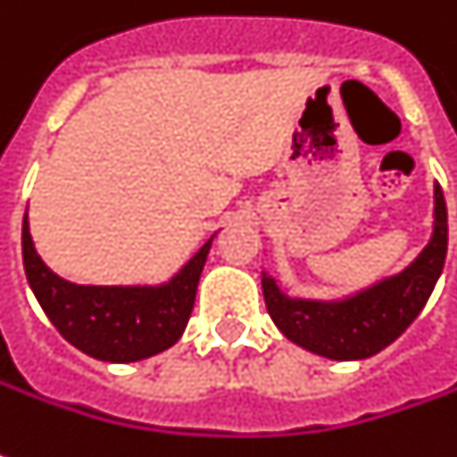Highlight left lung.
<instances>
[{"label":"left lung","instance_id":"1","mask_svg":"<svg viewBox=\"0 0 457 457\" xmlns=\"http://www.w3.org/2000/svg\"><path fill=\"white\" fill-rule=\"evenodd\" d=\"M448 253V208L436 183V223L428 246L400 274L382 278L362 292L337 299H292L277 278L262 274L269 317L281 335L304 350L329 360H367L393 345L420 314L436 289Z\"/></svg>","mask_w":457,"mask_h":457}]
</instances>
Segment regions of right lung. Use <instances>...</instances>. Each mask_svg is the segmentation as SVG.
<instances>
[{
  "label": "right lung",
  "instance_id": "right-lung-1",
  "mask_svg": "<svg viewBox=\"0 0 457 457\" xmlns=\"http://www.w3.org/2000/svg\"><path fill=\"white\" fill-rule=\"evenodd\" d=\"M211 241L213 236L176 277L158 287H85L64 281L39 259L27 213L21 221V259L39 307L72 347L103 362H137L179 342Z\"/></svg>",
  "mask_w": 457,
  "mask_h": 457
}]
</instances>
